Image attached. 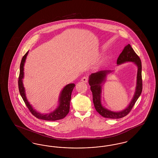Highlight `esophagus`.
I'll return each mask as SVG.
<instances>
[{
    "mask_svg": "<svg viewBox=\"0 0 158 158\" xmlns=\"http://www.w3.org/2000/svg\"><path fill=\"white\" fill-rule=\"evenodd\" d=\"M81 81L83 82L87 83L88 82V79L87 77L84 76V77H83L81 79Z\"/></svg>",
    "mask_w": 158,
    "mask_h": 158,
    "instance_id": "obj_1",
    "label": "esophagus"
}]
</instances>
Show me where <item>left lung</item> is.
<instances>
[{"label":"left lung","mask_w":158,"mask_h":158,"mask_svg":"<svg viewBox=\"0 0 158 158\" xmlns=\"http://www.w3.org/2000/svg\"><path fill=\"white\" fill-rule=\"evenodd\" d=\"M126 62H133L137 68V79L135 92L131 102L126 108L120 111H113L105 108L102 104V86L105 82L107 76L111 73L112 70H101L92 73L89 77V84L90 90L92 92L93 102L95 110L101 115L107 118L118 119L121 118L130 112L135 102L139 98L142 91V62L139 57L135 52L130 44L126 45L121 52L117 60V65H120Z\"/></svg>","instance_id":"obj_1"}]
</instances>
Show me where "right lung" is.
I'll return each mask as SVG.
<instances>
[{
  "instance_id": "1",
  "label": "right lung",
  "mask_w": 158,
  "mask_h": 158,
  "mask_svg": "<svg viewBox=\"0 0 158 158\" xmlns=\"http://www.w3.org/2000/svg\"><path fill=\"white\" fill-rule=\"evenodd\" d=\"M28 52L29 51L27 52L23 56L20 64V72L18 79V87L21 96L22 97L23 101L25 102L31 113L38 119L47 121H56L63 119L68 115L69 112L71 95L72 90L75 86V85L74 83H69L63 88L59 97V104L53 111L47 114H42L38 112L37 111L34 109L32 106L28 101L26 96L25 89L23 83V79L24 77V64Z\"/></svg>"
}]
</instances>
